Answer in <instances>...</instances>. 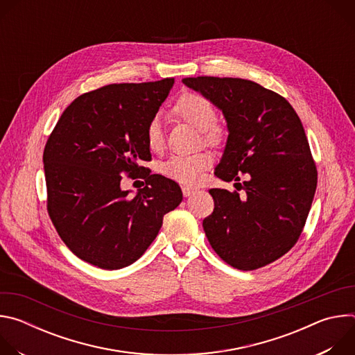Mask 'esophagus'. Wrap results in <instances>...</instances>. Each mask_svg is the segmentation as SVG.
I'll return each mask as SVG.
<instances>
[{"label": "esophagus", "instance_id": "obj_1", "mask_svg": "<svg viewBox=\"0 0 355 355\" xmlns=\"http://www.w3.org/2000/svg\"><path fill=\"white\" fill-rule=\"evenodd\" d=\"M196 192V188H191V187H182V193H184V196L187 198V196H191L192 193H195Z\"/></svg>", "mask_w": 355, "mask_h": 355}]
</instances>
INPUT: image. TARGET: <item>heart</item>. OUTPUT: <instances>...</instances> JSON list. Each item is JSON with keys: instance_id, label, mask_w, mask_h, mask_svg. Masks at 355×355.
Segmentation results:
<instances>
[{"instance_id": "heart-1", "label": "heart", "mask_w": 355, "mask_h": 355, "mask_svg": "<svg viewBox=\"0 0 355 355\" xmlns=\"http://www.w3.org/2000/svg\"><path fill=\"white\" fill-rule=\"evenodd\" d=\"M173 115L202 132L204 140L218 146L225 139L223 129L215 123L216 111L211 101L196 92L182 94L173 105ZM146 143L151 151H160L164 146V135L159 118H153L146 128ZM212 164L211 155L200 151L195 155H177L170 157L162 167L166 177L184 184L196 185Z\"/></svg>"}]
</instances>
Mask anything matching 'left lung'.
Instances as JSON below:
<instances>
[{
    "label": "left lung",
    "instance_id": "8db88e82",
    "mask_svg": "<svg viewBox=\"0 0 355 355\" xmlns=\"http://www.w3.org/2000/svg\"><path fill=\"white\" fill-rule=\"evenodd\" d=\"M182 83L207 96L227 122V141L215 175L240 181L244 195L209 189L215 200L205 234L229 266L251 271L288 252L306 223L318 170L302 122L288 101L243 78L188 77ZM234 184V185H236Z\"/></svg>",
    "mask_w": 355,
    "mask_h": 355
}]
</instances>
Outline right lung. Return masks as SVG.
<instances>
[{"mask_svg": "<svg viewBox=\"0 0 355 355\" xmlns=\"http://www.w3.org/2000/svg\"><path fill=\"white\" fill-rule=\"evenodd\" d=\"M174 78L110 84L76 98L43 151L47 212L74 254L103 270L130 266L159 234L163 218L182 200L177 182L150 174L147 123ZM140 175L146 187L130 196L121 175Z\"/></svg>", "mask_w": 355, "mask_h": 355, "instance_id": "add662e5", "label": "right lung"}]
</instances>
